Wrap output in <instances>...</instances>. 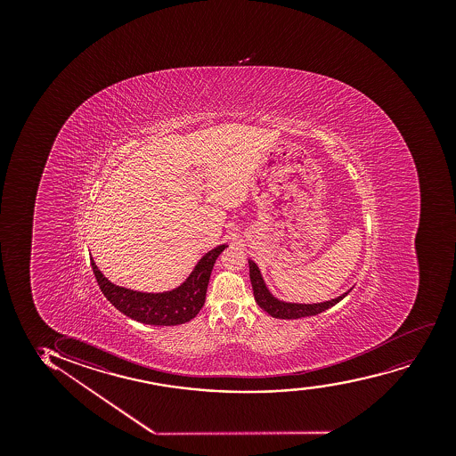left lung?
<instances>
[{
	"label": "left lung",
	"mask_w": 456,
	"mask_h": 456,
	"mask_svg": "<svg viewBox=\"0 0 456 456\" xmlns=\"http://www.w3.org/2000/svg\"><path fill=\"white\" fill-rule=\"evenodd\" d=\"M249 278H251L252 290H254V298H256V304L265 312H267L273 318H278V320H298V318H304V316H314V314H322L324 310L330 309V307L339 303L340 299L346 298V295L350 293V290H348V292L340 295L338 298L320 304L283 303V301H278L277 298H273L271 292L267 290L258 267L251 260H249Z\"/></svg>",
	"instance_id": "1"
}]
</instances>
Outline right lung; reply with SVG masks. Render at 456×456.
Masks as SVG:
<instances>
[{"label": "right lung", "mask_w": 456, "mask_h": 456, "mask_svg": "<svg viewBox=\"0 0 456 456\" xmlns=\"http://www.w3.org/2000/svg\"><path fill=\"white\" fill-rule=\"evenodd\" d=\"M225 248L226 245H220L208 254H205L183 286L164 293H142L120 288L103 277L93 258L91 266L100 290L121 314L142 324L179 325L193 320L202 309L209 275L217 256Z\"/></svg>", "instance_id": "right-lung-1"}]
</instances>
